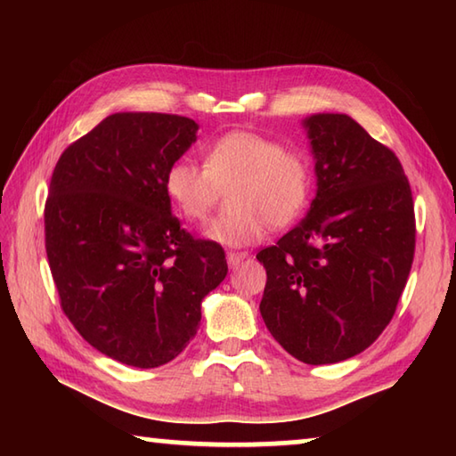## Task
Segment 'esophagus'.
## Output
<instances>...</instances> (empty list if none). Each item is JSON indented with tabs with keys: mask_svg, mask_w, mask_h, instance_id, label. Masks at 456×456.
Masks as SVG:
<instances>
[{
	"mask_svg": "<svg viewBox=\"0 0 456 456\" xmlns=\"http://www.w3.org/2000/svg\"><path fill=\"white\" fill-rule=\"evenodd\" d=\"M247 258H248V253H233V250H231V253H227V263H229L231 268H237Z\"/></svg>",
	"mask_w": 456,
	"mask_h": 456,
	"instance_id": "34e87169",
	"label": "esophagus"
}]
</instances>
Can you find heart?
<instances>
[{
	"instance_id": "1",
	"label": "heart",
	"mask_w": 456,
	"mask_h": 456,
	"mask_svg": "<svg viewBox=\"0 0 456 456\" xmlns=\"http://www.w3.org/2000/svg\"><path fill=\"white\" fill-rule=\"evenodd\" d=\"M229 190V211L213 219L206 237L223 247H247L268 225L286 227L307 208L314 188L312 160L299 147L255 131L221 134L203 151V167L180 159L167 170L164 190L188 221H203Z\"/></svg>"
}]
</instances>
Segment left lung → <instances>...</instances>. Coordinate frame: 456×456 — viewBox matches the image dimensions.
<instances>
[{
	"mask_svg": "<svg viewBox=\"0 0 456 456\" xmlns=\"http://www.w3.org/2000/svg\"><path fill=\"white\" fill-rule=\"evenodd\" d=\"M317 193L305 219L256 255L268 331L297 361L333 364L392 322L415 250L410 182L398 157L345 113L304 119Z\"/></svg>",
	"mask_w": 456,
	"mask_h": 456,
	"instance_id": "8db88e82",
	"label": "left lung"
}]
</instances>
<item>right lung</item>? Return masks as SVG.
Returning <instances> with one entry per match:
<instances>
[{"label":"right lung","mask_w":456,"mask_h":456,"mask_svg":"<svg viewBox=\"0 0 456 456\" xmlns=\"http://www.w3.org/2000/svg\"><path fill=\"white\" fill-rule=\"evenodd\" d=\"M196 133L182 115L113 113L53 172L45 247L62 312L123 364L176 358L198 333L201 299L227 276L223 248L182 229L164 190Z\"/></svg>","instance_id":"obj_1"}]
</instances>
